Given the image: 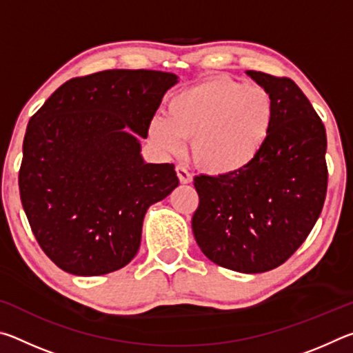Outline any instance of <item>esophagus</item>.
Segmentation results:
<instances>
[{
  "label": "esophagus",
  "instance_id": "esophagus-1",
  "mask_svg": "<svg viewBox=\"0 0 353 353\" xmlns=\"http://www.w3.org/2000/svg\"><path fill=\"white\" fill-rule=\"evenodd\" d=\"M176 174L179 177V181H181L182 183H190L191 181H193V176L190 174V172L183 168V166H176Z\"/></svg>",
  "mask_w": 353,
  "mask_h": 353
}]
</instances>
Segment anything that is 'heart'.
<instances>
[{
    "label": "heart",
    "mask_w": 353,
    "mask_h": 353,
    "mask_svg": "<svg viewBox=\"0 0 353 353\" xmlns=\"http://www.w3.org/2000/svg\"><path fill=\"white\" fill-rule=\"evenodd\" d=\"M276 107L265 87L212 77L179 90L166 119L154 118L149 137L176 154L191 139V157L212 176H238L259 162L270 143Z\"/></svg>",
    "instance_id": "b5f03b06"
}]
</instances>
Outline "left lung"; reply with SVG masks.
Returning a JSON list of instances; mask_svg holds the SVG:
<instances>
[{"label":"left lung","instance_id":"1","mask_svg":"<svg viewBox=\"0 0 353 353\" xmlns=\"http://www.w3.org/2000/svg\"><path fill=\"white\" fill-rule=\"evenodd\" d=\"M246 73L274 99L270 143L243 174L194 177L199 205L191 227L208 260L259 274L288 260L319 218L327 193V135L294 81Z\"/></svg>","mask_w":353,"mask_h":353}]
</instances>
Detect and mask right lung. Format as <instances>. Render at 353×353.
<instances>
[{
  "mask_svg": "<svg viewBox=\"0 0 353 353\" xmlns=\"http://www.w3.org/2000/svg\"><path fill=\"white\" fill-rule=\"evenodd\" d=\"M174 83L163 71H99L65 82L29 119L21 204L35 240L65 272L126 266L146 210L179 185L174 165L146 163L139 140Z\"/></svg>",
  "mask_w": 353,
  "mask_h": 353,
  "instance_id": "right-lung-1",
  "label": "right lung"
}]
</instances>
